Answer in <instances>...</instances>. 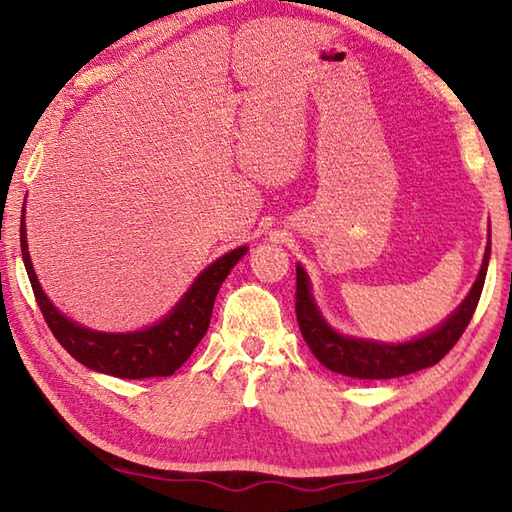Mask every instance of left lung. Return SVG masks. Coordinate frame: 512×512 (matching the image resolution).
<instances>
[{"label":"left lung","instance_id":"left-lung-1","mask_svg":"<svg viewBox=\"0 0 512 512\" xmlns=\"http://www.w3.org/2000/svg\"><path fill=\"white\" fill-rule=\"evenodd\" d=\"M490 242L486 246V255L482 262V270L475 286L470 288L468 297L462 302L453 315L439 326L433 333L408 344H377L364 342V339H353L335 333L310 297V284L302 266H297V290H295V315L299 330H302L304 342L313 350V355L333 373L355 377V379H390L417 373V370L435 366L437 362L450 353L459 337L464 335L466 326L473 319L475 308L482 297L486 268H488Z\"/></svg>","mask_w":512,"mask_h":512}]
</instances>
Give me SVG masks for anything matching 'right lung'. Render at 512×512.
<instances>
[{
  "mask_svg": "<svg viewBox=\"0 0 512 512\" xmlns=\"http://www.w3.org/2000/svg\"><path fill=\"white\" fill-rule=\"evenodd\" d=\"M19 242H22L24 266L33 286L35 302L42 310L50 333L62 344L79 364L93 368L97 373H106L124 379H144V377H168L182 366L193 353L195 346L206 335L210 315L217 290L228 277L242 255L246 246L230 250L228 255L219 257L215 264H210L202 275L195 279V284L188 288L182 302L162 319L157 326H150L139 333H95L75 322L66 319L59 310L48 302L42 286L37 282V275L30 264L26 228H24V210H22V228H19Z\"/></svg>",
  "mask_w": 512,
  "mask_h": 512,
  "instance_id": "1",
  "label": "right lung"
}]
</instances>
